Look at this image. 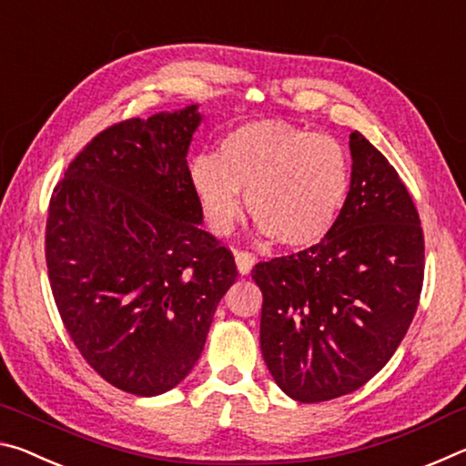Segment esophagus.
Masks as SVG:
<instances>
[{
  "instance_id": "esophagus-1",
  "label": "esophagus",
  "mask_w": 466,
  "mask_h": 466,
  "mask_svg": "<svg viewBox=\"0 0 466 466\" xmlns=\"http://www.w3.org/2000/svg\"><path fill=\"white\" fill-rule=\"evenodd\" d=\"M234 258H236V267H238V271H240L242 275L250 273V269H252V267H255V263H257V257L252 255V252H248V250H236Z\"/></svg>"
}]
</instances>
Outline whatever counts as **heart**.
I'll return each mask as SVG.
<instances>
[{
    "mask_svg": "<svg viewBox=\"0 0 466 466\" xmlns=\"http://www.w3.org/2000/svg\"><path fill=\"white\" fill-rule=\"evenodd\" d=\"M345 147L325 133L281 121H250L219 141L216 156L191 164V185L216 234H228L247 208L261 230L289 248L325 238L350 193Z\"/></svg>",
    "mask_w": 466,
    "mask_h": 466,
    "instance_id": "heart-1",
    "label": "heart"
}]
</instances>
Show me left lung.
I'll return each instance as SVG.
<instances>
[{
	"instance_id": "1",
	"label": "left lung",
	"mask_w": 466,
	"mask_h": 466,
	"mask_svg": "<svg viewBox=\"0 0 466 466\" xmlns=\"http://www.w3.org/2000/svg\"><path fill=\"white\" fill-rule=\"evenodd\" d=\"M351 187L319 244L257 263L261 351L273 380L299 403L350 394L403 341L423 288V230L389 160L350 136Z\"/></svg>"
}]
</instances>
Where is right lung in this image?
Wrapping results in <instances>:
<instances>
[{"instance_id": "obj_1", "label": "right lung", "mask_w": 466, "mask_h": 466, "mask_svg": "<svg viewBox=\"0 0 466 466\" xmlns=\"http://www.w3.org/2000/svg\"><path fill=\"white\" fill-rule=\"evenodd\" d=\"M197 106L100 131L53 188L45 258L55 304L100 378L162 394L199 360L214 312L238 278L201 230L188 144Z\"/></svg>"}]
</instances>
